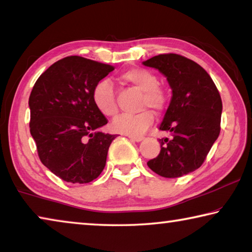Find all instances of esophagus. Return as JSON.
I'll list each match as a JSON object with an SVG mask.
<instances>
[{"mask_svg": "<svg viewBox=\"0 0 252 252\" xmlns=\"http://www.w3.org/2000/svg\"><path fill=\"white\" fill-rule=\"evenodd\" d=\"M127 138H129L130 140H132V141H135V142H139V141H141V140L143 139L142 136H131V135L127 136Z\"/></svg>", "mask_w": 252, "mask_h": 252, "instance_id": "obj_1", "label": "esophagus"}]
</instances>
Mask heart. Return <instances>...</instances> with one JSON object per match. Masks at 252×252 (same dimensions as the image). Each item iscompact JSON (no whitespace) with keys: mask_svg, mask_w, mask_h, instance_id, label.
I'll return each instance as SVG.
<instances>
[{"mask_svg":"<svg viewBox=\"0 0 252 252\" xmlns=\"http://www.w3.org/2000/svg\"><path fill=\"white\" fill-rule=\"evenodd\" d=\"M120 80L125 84L142 92L139 102L140 113L134 116L118 117L112 123V129L118 133L139 136L143 134L153 123V112L160 113L167 103V94L163 89L159 87L158 76L150 70L143 67L130 69L120 75ZM93 104L104 117H114L118 113V104L113 85L108 80L100 81L92 91Z\"/></svg>","mask_w":252,"mask_h":252,"instance_id":"b5f03b06","label":"heart"}]
</instances>
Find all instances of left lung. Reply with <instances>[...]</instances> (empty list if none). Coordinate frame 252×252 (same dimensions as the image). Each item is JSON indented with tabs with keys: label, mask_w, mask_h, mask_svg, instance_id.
Instances as JSON below:
<instances>
[{
	"label": "left lung",
	"mask_w": 252,
	"mask_h": 252,
	"mask_svg": "<svg viewBox=\"0 0 252 252\" xmlns=\"http://www.w3.org/2000/svg\"><path fill=\"white\" fill-rule=\"evenodd\" d=\"M143 64L167 76L172 89L171 102L159 126L171 136L159 139L160 153L147 164L161 177H182L201 167L218 139L220 93L208 72L182 55L159 54Z\"/></svg>",
	"instance_id": "8db88e82"
}]
</instances>
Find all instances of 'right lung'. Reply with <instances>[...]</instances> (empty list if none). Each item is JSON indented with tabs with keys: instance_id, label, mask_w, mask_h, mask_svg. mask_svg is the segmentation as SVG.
Returning a JSON list of instances; mask_svg holds the SVG:
<instances>
[{
	"instance_id": "right-lung-1",
	"label": "right lung",
	"mask_w": 252,
	"mask_h": 252,
	"mask_svg": "<svg viewBox=\"0 0 252 252\" xmlns=\"http://www.w3.org/2000/svg\"><path fill=\"white\" fill-rule=\"evenodd\" d=\"M114 66L78 55L53 63L30 94V132L42 163L62 180L89 183L103 171L116 134L97 131L108 123L92 91Z\"/></svg>"
}]
</instances>
